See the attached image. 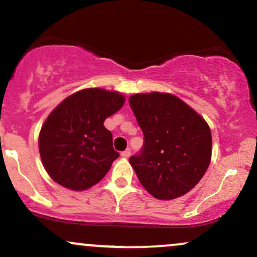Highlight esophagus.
<instances>
[{
	"label": "esophagus",
	"mask_w": 257,
	"mask_h": 257,
	"mask_svg": "<svg viewBox=\"0 0 257 257\" xmlns=\"http://www.w3.org/2000/svg\"><path fill=\"white\" fill-rule=\"evenodd\" d=\"M130 155H131V150H130V149H126L125 152L121 153V156H122V158H125V159H128Z\"/></svg>",
	"instance_id": "34e87169"
}]
</instances>
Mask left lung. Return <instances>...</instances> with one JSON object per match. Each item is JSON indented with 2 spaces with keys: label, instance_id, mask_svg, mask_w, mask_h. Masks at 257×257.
Returning a JSON list of instances; mask_svg holds the SVG:
<instances>
[{
  "label": "left lung",
  "instance_id": "8db88e82",
  "mask_svg": "<svg viewBox=\"0 0 257 257\" xmlns=\"http://www.w3.org/2000/svg\"><path fill=\"white\" fill-rule=\"evenodd\" d=\"M144 142L130 164L144 189L159 200H173L194 189L212 156L208 123L170 93H137L128 99Z\"/></svg>",
  "mask_w": 257,
  "mask_h": 257
}]
</instances>
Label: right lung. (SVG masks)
Listing matches in <instances>:
<instances>
[{
    "instance_id": "add662e5",
    "label": "right lung",
    "mask_w": 257,
    "mask_h": 257,
    "mask_svg": "<svg viewBox=\"0 0 257 257\" xmlns=\"http://www.w3.org/2000/svg\"><path fill=\"white\" fill-rule=\"evenodd\" d=\"M115 91L85 89L73 93L50 113L38 146L48 174L60 185L85 190L97 184L119 158L104 120L122 107Z\"/></svg>"
}]
</instances>
